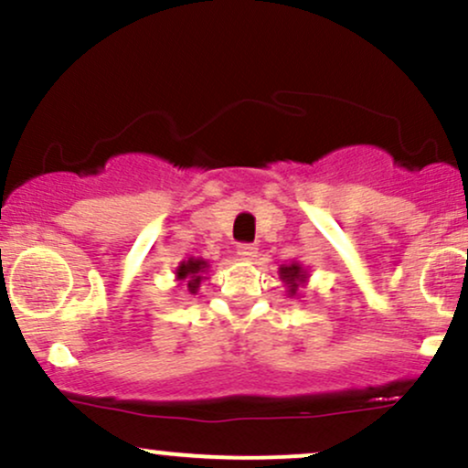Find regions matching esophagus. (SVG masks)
I'll list each match as a JSON object with an SVG mask.
<instances>
[{"mask_svg": "<svg viewBox=\"0 0 468 468\" xmlns=\"http://www.w3.org/2000/svg\"><path fill=\"white\" fill-rule=\"evenodd\" d=\"M238 255L244 257V260H252V257H257V246L241 241V244H238Z\"/></svg>", "mask_w": 468, "mask_h": 468, "instance_id": "esophagus-1", "label": "esophagus"}]
</instances>
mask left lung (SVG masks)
Returning <instances> with one entry per match:
<instances>
[{
	"instance_id": "obj_1",
	"label": "left lung",
	"mask_w": 468,
	"mask_h": 468,
	"mask_svg": "<svg viewBox=\"0 0 468 468\" xmlns=\"http://www.w3.org/2000/svg\"><path fill=\"white\" fill-rule=\"evenodd\" d=\"M303 277L305 275H303L302 268H299L297 264L282 268V279L286 283H290V290H288L290 294H297V286H299V282H303Z\"/></svg>"
}]
</instances>
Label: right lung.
Wrapping results in <instances>:
<instances>
[{"mask_svg": "<svg viewBox=\"0 0 468 468\" xmlns=\"http://www.w3.org/2000/svg\"><path fill=\"white\" fill-rule=\"evenodd\" d=\"M204 268H207V261H202V260H191L178 268V279H189V283H186L189 292H196L197 286H200V282H202L200 272L204 271Z\"/></svg>", "mask_w": 468, "mask_h": 468, "instance_id": "1", "label": "right lung"}]
</instances>
